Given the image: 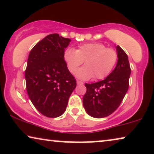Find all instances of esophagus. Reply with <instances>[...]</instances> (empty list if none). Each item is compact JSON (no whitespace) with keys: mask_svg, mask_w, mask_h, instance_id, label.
Returning a JSON list of instances; mask_svg holds the SVG:
<instances>
[{"mask_svg":"<svg viewBox=\"0 0 154 154\" xmlns=\"http://www.w3.org/2000/svg\"><path fill=\"white\" fill-rule=\"evenodd\" d=\"M77 85H83V82H81V81H77Z\"/></svg>","mask_w":154,"mask_h":154,"instance_id":"esophagus-1","label":"esophagus"}]
</instances>
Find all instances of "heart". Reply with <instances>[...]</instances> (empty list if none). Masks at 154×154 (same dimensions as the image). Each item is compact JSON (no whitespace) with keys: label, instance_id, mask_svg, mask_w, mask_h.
Segmentation results:
<instances>
[{"label":"heart","instance_id":"heart-1","mask_svg":"<svg viewBox=\"0 0 154 154\" xmlns=\"http://www.w3.org/2000/svg\"><path fill=\"white\" fill-rule=\"evenodd\" d=\"M64 58L71 73H75L79 66L85 61L86 66L75 73L79 79L90 80L95 76L103 79L112 70L117 60L115 51L101 43L82 44L78 50L68 48L64 53Z\"/></svg>","mask_w":154,"mask_h":154}]
</instances>
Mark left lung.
<instances>
[{"label":"left lung","mask_w":154,"mask_h":154,"mask_svg":"<svg viewBox=\"0 0 154 154\" xmlns=\"http://www.w3.org/2000/svg\"><path fill=\"white\" fill-rule=\"evenodd\" d=\"M117 62L114 70L103 81L88 84L82 99L87 113L94 118L108 117L121 104L128 91L131 68L126 53L116 46Z\"/></svg>","instance_id":"left-lung-1"}]
</instances>
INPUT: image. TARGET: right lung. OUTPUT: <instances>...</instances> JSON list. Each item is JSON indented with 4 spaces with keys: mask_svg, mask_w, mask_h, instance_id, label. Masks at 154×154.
<instances>
[{
    "mask_svg": "<svg viewBox=\"0 0 154 154\" xmlns=\"http://www.w3.org/2000/svg\"><path fill=\"white\" fill-rule=\"evenodd\" d=\"M71 39L51 34L35 45L29 53L25 72L26 90L39 112L55 118L65 112L76 81L64 58Z\"/></svg>",
    "mask_w": 154,
    "mask_h": 154,
    "instance_id": "add662e5",
    "label": "right lung"
}]
</instances>
